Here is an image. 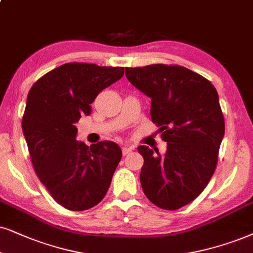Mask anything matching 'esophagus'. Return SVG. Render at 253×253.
I'll return each mask as SVG.
<instances>
[{
    "label": "esophagus",
    "instance_id": "esophagus-1",
    "mask_svg": "<svg viewBox=\"0 0 253 253\" xmlns=\"http://www.w3.org/2000/svg\"><path fill=\"white\" fill-rule=\"evenodd\" d=\"M134 148L132 146H124L123 147V154L124 155H127V154H129L130 152H132Z\"/></svg>",
    "mask_w": 253,
    "mask_h": 253
}]
</instances>
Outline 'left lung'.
Instances as JSON below:
<instances>
[{
    "mask_svg": "<svg viewBox=\"0 0 253 253\" xmlns=\"http://www.w3.org/2000/svg\"><path fill=\"white\" fill-rule=\"evenodd\" d=\"M125 75L152 99L150 118L167 142L165 155L137 147L143 193L161 209H180L202 193L217 167L225 130L218 94L208 79L180 65L126 68Z\"/></svg>",
    "mask_w": 253,
    "mask_h": 253,
    "instance_id": "left-lung-1",
    "label": "left lung"
}]
</instances>
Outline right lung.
<instances>
[{
    "mask_svg": "<svg viewBox=\"0 0 253 253\" xmlns=\"http://www.w3.org/2000/svg\"><path fill=\"white\" fill-rule=\"evenodd\" d=\"M123 76L120 66L68 63L41 77L28 93L22 129L34 169L53 200L72 211L103 200L123 156L116 142H78L75 126Z\"/></svg>",
    "mask_w": 253,
    "mask_h": 253,
    "instance_id": "right-lung-1",
    "label": "right lung"
}]
</instances>
